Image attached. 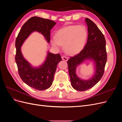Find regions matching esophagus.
Returning a JSON list of instances; mask_svg holds the SVG:
<instances>
[{"instance_id": "1", "label": "esophagus", "mask_w": 122, "mask_h": 122, "mask_svg": "<svg viewBox=\"0 0 122 122\" xmlns=\"http://www.w3.org/2000/svg\"><path fill=\"white\" fill-rule=\"evenodd\" d=\"M61 58H62V60L65 61H68V57H67L65 56H61Z\"/></svg>"}]
</instances>
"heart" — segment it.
Masks as SVG:
<instances>
[{
    "mask_svg": "<svg viewBox=\"0 0 122 122\" xmlns=\"http://www.w3.org/2000/svg\"><path fill=\"white\" fill-rule=\"evenodd\" d=\"M87 36L86 27L83 25H72L60 29L51 40L55 47L64 46L65 52L70 55L80 52L86 44Z\"/></svg>",
    "mask_w": 122,
    "mask_h": 122,
    "instance_id": "heart-1",
    "label": "heart"
}]
</instances>
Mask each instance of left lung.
Segmentation results:
<instances>
[{
  "label": "left lung",
  "mask_w": 122,
  "mask_h": 122,
  "mask_svg": "<svg viewBox=\"0 0 122 122\" xmlns=\"http://www.w3.org/2000/svg\"><path fill=\"white\" fill-rule=\"evenodd\" d=\"M87 26V42L80 53L71 57L67 61L72 86L78 91H85L93 87L102 78L107 61L106 41L104 35L94 22L86 18ZM93 60L95 72L92 78L86 81L80 79L76 74V67L86 60Z\"/></svg>",
  "instance_id": "left-lung-1"
}]
</instances>
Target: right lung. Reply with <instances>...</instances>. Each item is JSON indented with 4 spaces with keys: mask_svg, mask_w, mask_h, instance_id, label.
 Instances as JSON below:
<instances>
[{
    "mask_svg": "<svg viewBox=\"0 0 122 122\" xmlns=\"http://www.w3.org/2000/svg\"><path fill=\"white\" fill-rule=\"evenodd\" d=\"M56 24L55 22L38 17H32L21 27L16 40L15 61L21 79L28 86L42 91L52 84L57 65L62 60L60 54L48 52L46 60L38 67H34L24 58L21 47L29 36L34 31L42 34L48 43L50 41V30Z\"/></svg>",
    "mask_w": 122,
    "mask_h": 122,
    "instance_id": "1",
    "label": "right lung"
}]
</instances>
